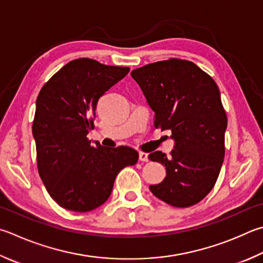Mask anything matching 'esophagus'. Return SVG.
<instances>
[{
	"mask_svg": "<svg viewBox=\"0 0 263 263\" xmlns=\"http://www.w3.org/2000/svg\"><path fill=\"white\" fill-rule=\"evenodd\" d=\"M139 160L142 161V162H147L148 161V154H147V153L140 152L139 153Z\"/></svg>",
	"mask_w": 263,
	"mask_h": 263,
	"instance_id": "obj_1",
	"label": "esophagus"
}]
</instances>
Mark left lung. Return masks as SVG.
Listing matches in <instances>:
<instances>
[{"label": "left lung", "instance_id": "left-lung-1", "mask_svg": "<svg viewBox=\"0 0 263 263\" xmlns=\"http://www.w3.org/2000/svg\"><path fill=\"white\" fill-rule=\"evenodd\" d=\"M132 78L154 111V126L170 130V156L156 151L151 161L165 165V178L152 193L174 207H190L211 192L224 160L228 118L216 83L190 61L171 59L133 70Z\"/></svg>", "mask_w": 263, "mask_h": 263}]
</instances>
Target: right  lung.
I'll return each instance as SVG.
<instances>
[{
  "mask_svg": "<svg viewBox=\"0 0 263 263\" xmlns=\"http://www.w3.org/2000/svg\"><path fill=\"white\" fill-rule=\"evenodd\" d=\"M130 69L90 59L69 62L41 88L32 132L37 170L50 197L71 212L85 213L110 197L119 171L137 163L139 154L127 146L90 144L99 99Z\"/></svg>",
  "mask_w": 263,
  "mask_h": 263,
  "instance_id": "add662e5",
  "label": "right lung"
}]
</instances>
